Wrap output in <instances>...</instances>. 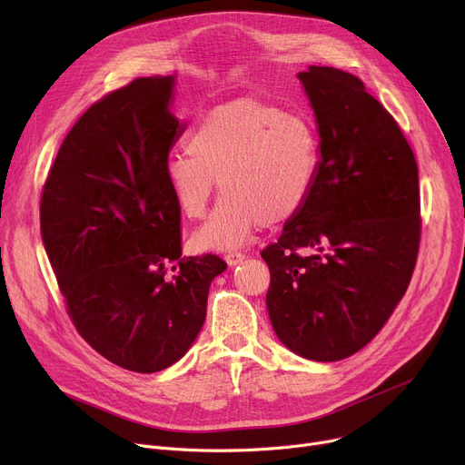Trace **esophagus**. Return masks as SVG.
I'll use <instances>...</instances> for the list:
<instances>
[{"mask_svg":"<svg viewBox=\"0 0 465 465\" xmlns=\"http://www.w3.org/2000/svg\"><path fill=\"white\" fill-rule=\"evenodd\" d=\"M226 263L230 265V267H235V265H239L242 260H245V254H241V252H230V254H226Z\"/></svg>","mask_w":465,"mask_h":465,"instance_id":"34e87169","label":"esophagus"}]
</instances>
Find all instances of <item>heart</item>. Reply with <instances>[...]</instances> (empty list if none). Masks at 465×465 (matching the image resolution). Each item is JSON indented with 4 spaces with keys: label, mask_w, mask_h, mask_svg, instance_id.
I'll list each match as a JSON object with an SVG mask.
<instances>
[{
    "label": "heart",
    "mask_w": 465,
    "mask_h": 465,
    "mask_svg": "<svg viewBox=\"0 0 465 465\" xmlns=\"http://www.w3.org/2000/svg\"><path fill=\"white\" fill-rule=\"evenodd\" d=\"M188 154H171L165 183L181 211L202 218L216 190L218 202L193 233L200 251H232L260 226H281L307 203L321 160L312 122L258 97L213 107L192 128Z\"/></svg>",
    "instance_id": "heart-1"
}]
</instances>
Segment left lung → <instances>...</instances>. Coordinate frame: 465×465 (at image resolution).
I'll return each instance as SVG.
<instances>
[{"mask_svg": "<svg viewBox=\"0 0 465 465\" xmlns=\"http://www.w3.org/2000/svg\"><path fill=\"white\" fill-rule=\"evenodd\" d=\"M298 79L321 137L305 207L262 252L281 343L312 361L363 349L409 286L420 241L419 167L396 120L363 83L309 65Z\"/></svg>", "mask_w": 465, "mask_h": 465, "instance_id": "obj_1", "label": "left lung"}]
</instances>
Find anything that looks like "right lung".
I'll use <instances>...</instances> for the list:
<instances>
[{"label": "right lung", "mask_w": 465, "mask_h": 465, "mask_svg": "<svg viewBox=\"0 0 465 465\" xmlns=\"http://www.w3.org/2000/svg\"><path fill=\"white\" fill-rule=\"evenodd\" d=\"M175 81L141 77L94 104L64 139L41 198V239L73 324L137 373L188 352L209 286L228 267L214 254L181 256V207L163 177L186 130L171 113Z\"/></svg>", "instance_id": "add662e5"}]
</instances>
